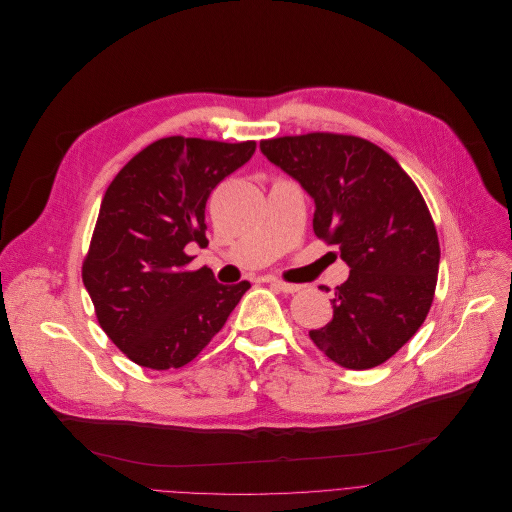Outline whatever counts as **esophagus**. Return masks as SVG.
<instances>
[{
  "mask_svg": "<svg viewBox=\"0 0 512 512\" xmlns=\"http://www.w3.org/2000/svg\"><path fill=\"white\" fill-rule=\"evenodd\" d=\"M270 286H274L276 290H280V292H286V294H294V292H298L300 290V286L298 284H288V282H280V280H276V278H270V280H266Z\"/></svg>",
  "mask_w": 512,
  "mask_h": 512,
  "instance_id": "obj_1",
  "label": "esophagus"
}]
</instances>
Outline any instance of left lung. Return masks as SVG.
Listing matches in <instances>:
<instances>
[{
  "label": "left lung",
  "instance_id": "left-lung-1",
  "mask_svg": "<svg viewBox=\"0 0 512 512\" xmlns=\"http://www.w3.org/2000/svg\"><path fill=\"white\" fill-rule=\"evenodd\" d=\"M260 151L313 197L315 234L351 266L331 298L333 321L309 333L313 343L347 369L381 365L416 335L434 300L440 244L420 189L359 137H280Z\"/></svg>",
  "mask_w": 512,
  "mask_h": 512
}]
</instances>
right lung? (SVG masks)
Returning <instances> with one entry per match:
<instances>
[{
  "instance_id": "obj_1",
  "label": "right lung",
  "mask_w": 512,
  "mask_h": 512,
  "mask_svg": "<svg viewBox=\"0 0 512 512\" xmlns=\"http://www.w3.org/2000/svg\"><path fill=\"white\" fill-rule=\"evenodd\" d=\"M256 151L254 141L167 137L137 153L102 197L82 282L109 339L137 365L183 367L226 325L250 282L185 270L203 246L212 189Z\"/></svg>"
}]
</instances>
